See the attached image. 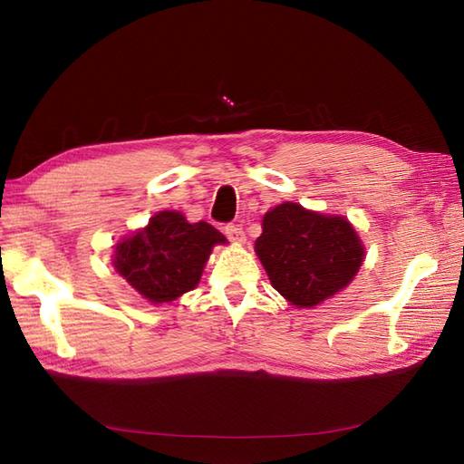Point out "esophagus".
Returning <instances> with one entry per match:
<instances>
[{"label":"esophagus","mask_w":464,"mask_h":464,"mask_svg":"<svg viewBox=\"0 0 464 464\" xmlns=\"http://www.w3.org/2000/svg\"><path fill=\"white\" fill-rule=\"evenodd\" d=\"M224 234L228 236V240H232L234 244H242L244 238H246L240 224H228V226H226V228H224Z\"/></svg>","instance_id":"34e87169"}]
</instances>
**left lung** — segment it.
I'll return each instance as SVG.
<instances>
[{
	"instance_id": "obj_1",
	"label": "left lung",
	"mask_w": 464,
	"mask_h": 464,
	"mask_svg": "<svg viewBox=\"0 0 464 464\" xmlns=\"http://www.w3.org/2000/svg\"><path fill=\"white\" fill-rule=\"evenodd\" d=\"M254 250L274 290L295 307H315L352 284L365 258L345 216L284 202L264 214Z\"/></svg>"
}]
</instances>
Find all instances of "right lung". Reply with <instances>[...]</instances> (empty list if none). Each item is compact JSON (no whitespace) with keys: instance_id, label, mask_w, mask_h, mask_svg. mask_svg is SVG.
<instances>
[{"instance_id":"right-lung-1","label":"right lung","mask_w":464,"mask_h":464,"mask_svg":"<svg viewBox=\"0 0 464 464\" xmlns=\"http://www.w3.org/2000/svg\"><path fill=\"white\" fill-rule=\"evenodd\" d=\"M216 244L228 240L208 222H188L179 210H160L145 228L117 242L112 267L150 304H169L198 285Z\"/></svg>"}]
</instances>
